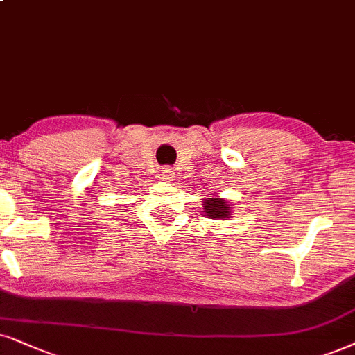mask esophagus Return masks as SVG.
Returning <instances> with one entry per match:
<instances>
[{"instance_id": "esophagus-1", "label": "esophagus", "mask_w": 355, "mask_h": 355, "mask_svg": "<svg viewBox=\"0 0 355 355\" xmlns=\"http://www.w3.org/2000/svg\"><path fill=\"white\" fill-rule=\"evenodd\" d=\"M160 177L164 178V180H173L175 178V168L172 167H165L160 170Z\"/></svg>"}]
</instances>
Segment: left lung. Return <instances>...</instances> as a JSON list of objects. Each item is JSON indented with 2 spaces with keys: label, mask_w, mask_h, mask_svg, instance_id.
I'll return each instance as SVG.
<instances>
[{
  "label": "left lung",
  "mask_w": 355,
  "mask_h": 355,
  "mask_svg": "<svg viewBox=\"0 0 355 355\" xmlns=\"http://www.w3.org/2000/svg\"><path fill=\"white\" fill-rule=\"evenodd\" d=\"M205 214L211 219H224L231 216V206L223 198H206L203 201Z\"/></svg>",
  "instance_id": "left-lung-1"
}]
</instances>
